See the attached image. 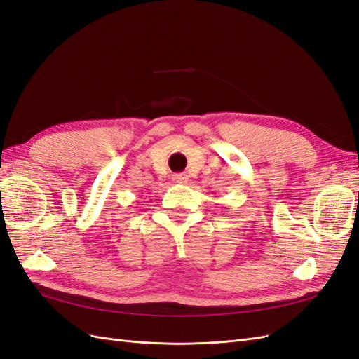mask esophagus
<instances>
[{"label": "esophagus", "instance_id": "esophagus-1", "mask_svg": "<svg viewBox=\"0 0 359 359\" xmlns=\"http://www.w3.org/2000/svg\"><path fill=\"white\" fill-rule=\"evenodd\" d=\"M172 181L177 184H187L189 178H187V175H184V173H177V175L172 177Z\"/></svg>", "mask_w": 359, "mask_h": 359}]
</instances>
